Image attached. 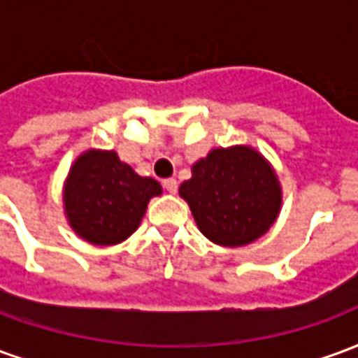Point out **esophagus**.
Returning <instances> with one entry per match:
<instances>
[{
  "mask_svg": "<svg viewBox=\"0 0 358 358\" xmlns=\"http://www.w3.org/2000/svg\"><path fill=\"white\" fill-rule=\"evenodd\" d=\"M163 187L169 194H176V192H178V182L174 178H166L163 180Z\"/></svg>",
  "mask_w": 358,
  "mask_h": 358,
  "instance_id": "34e87169",
  "label": "esophagus"
}]
</instances>
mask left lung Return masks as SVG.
Wrapping results in <instances>:
<instances>
[{
    "label": "left lung",
    "mask_w": 358,
    "mask_h": 358,
    "mask_svg": "<svg viewBox=\"0 0 358 358\" xmlns=\"http://www.w3.org/2000/svg\"><path fill=\"white\" fill-rule=\"evenodd\" d=\"M205 238L224 248L248 245L274 224L280 184L255 149H213L180 186Z\"/></svg>",
    "instance_id": "8db88e82"
}]
</instances>
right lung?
I'll list each match as a JSON object with an SVG mask.
<instances>
[{
    "label": "right lung",
    "instance_id": "obj_1",
    "mask_svg": "<svg viewBox=\"0 0 358 358\" xmlns=\"http://www.w3.org/2000/svg\"><path fill=\"white\" fill-rule=\"evenodd\" d=\"M163 192L122 163L115 151H88L76 159L65 184V210L73 230L94 245H115L140 226L148 203Z\"/></svg>",
    "mask_w": 358,
    "mask_h": 358
}]
</instances>
